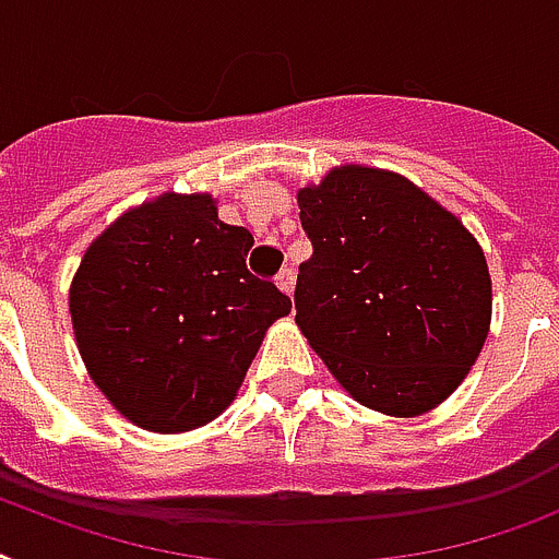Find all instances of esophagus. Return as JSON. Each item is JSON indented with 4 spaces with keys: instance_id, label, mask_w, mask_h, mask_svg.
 <instances>
[{
    "instance_id": "1",
    "label": "esophagus",
    "mask_w": 559,
    "mask_h": 559,
    "mask_svg": "<svg viewBox=\"0 0 559 559\" xmlns=\"http://www.w3.org/2000/svg\"><path fill=\"white\" fill-rule=\"evenodd\" d=\"M294 285H297V280H294V271L290 269H283L280 274H276V288L283 290V294H294Z\"/></svg>"
}]
</instances>
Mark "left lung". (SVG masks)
<instances>
[{
  "mask_svg": "<svg viewBox=\"0 0 559 559\" xmlns=\"http://www.w3.org/2000/svg\"><path fill=\"white\" fill-rule=\"evenodd\" d=\"M297 202L313 246L294 290L299 331L366 408L431 412L465 380L491 325L477 239L394 170L340 165Z\"/></svg>",
  "mask_w": 559,
  "mask_h": 559,
  "instance_id": "1",
  "label": "left lung"
}]
</instances>
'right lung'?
I'll return each mask as SVG.
<instances>
[{
	"instance_id": "right-lung-1",
	"label": "right lung",
	"mask_w": 559,
	"mask_h": 559,
	"mask_svg": "<svg viewBox=\"0 0 559 559\" xmlns=\"http://www.w3.org/2000/svg\"><path fill=\"white\" fill-rule=\"evenodd\" d=\"M251 246L211 193H163L91 242L68 294L73 334L96 389L133 426L191 431L237 396L265 331L290 311L248 271Z\"/></svg>"
}]
</instances>
